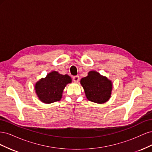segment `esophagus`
<instances>
[{"label":"esophagus","instance_id":"34e87169","mask_svg":"<svg viewBox=\"0 0 152 152\" xmlns=\"http://www.w3.org/2000/svg\"><path fill=\"white\" fill-rule=\"evenodd\" d=\"M73 80L76 83L79 81V76H74L73 77Z\"/></svg>","mask_w":152,"mask_h":152}]
</instances>
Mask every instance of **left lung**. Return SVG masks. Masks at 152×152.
<instances>
[{
  "instance_id": "8db88e82",
  "label": "left lung",
  "mask_w": 152,
  "mask_h": 152,
  "mask_svg": "<svg viewBox=\"0 0 152 152\" xmlns=\"http://www.w3.org/2000/svg\"><path fill=\"white\" fill-rule=\"evenodd\" d=\"M87 99L98 104L104 103L111 97L113 84L107 77L94 70L80 80Z\"/></svg>"
}]
</instances>
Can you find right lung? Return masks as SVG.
I'll return each instance as SVG.
<instances>
[{
    "label": "right lung",
    "mask_w": 152,
    "mask_h": 152,
    "mask_svg": "<svg viewBox=\"0 0 152 152\" xmlns=\"http://www.w3.org/2000/svg\"><path fill=\"white\" fill-rule=\"evenodd\" d=\"M71 82L72 78L69 75L53 71L36 82L35 93L40 102L46 104L52 103L61 99L64 89Z\"/></svg>",
    "instance_id": "1"
}]
</instances>
